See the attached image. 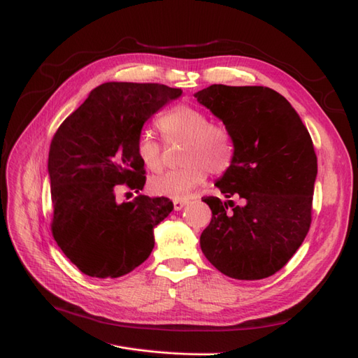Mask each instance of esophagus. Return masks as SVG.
<instances>
[{"label":"esophagus","instance_id":"obj_1","mask_svg":"<svg viewBox=\"0 0 358 358\" xmlns=\"http://www.w3.org/2000/svg\"><path fill=\"white\" fill-rule=\"evenodd\" d=\"M187 206V201L186 199H173V210L180 211Z\"/></svg>","mask_w":358,"mask_h":358}]
</instances>
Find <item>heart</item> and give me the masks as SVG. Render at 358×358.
<instances>
[{
  "label": "heart",
  "mask_w": 358,
  "mask_h": 358,
  "mask_svg": "<svg viewBox=\"0 0 358 358\" xmlns=\"http://www.w3.org/2000/svg\"><path fill=\"white\" fill-rule=\"evenodd\" d=\"M157 126L168 141H182L181 163L185 166L165 171L151 177V193L166 198H186L203 185L208 171L222 176L231 169L237 156V145L231 130L220 124H211L202 109L192 105H177L163 114ZM136 155L150 171L162 166V145L148 131H142L136 141Z\"/></svg>",
  "instance_id": "obj_1"
}]
</instances>
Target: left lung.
<instances>
[{
	"label": "left lung",
	"instance_id": "1",
	"mask_svg": "<svg viewBox=\"0 0 358 358\" xmlns=\"http://www.w3.org/2000/svg\"><path fill=\"white\" fill-rule=\"evenodd\" d=\"M195 97L236 139V160L216 186L224 198L243 199V206L202 199L213 213L201 234L202 253L232 279L268 278L310 228L318 173L312 138L289 101L271 88L214 84Z\"/></svg>",
	"mask_w": 358,
	"mask_h": 358
}]
</instances>
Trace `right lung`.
Wrapping results in <instances>:
<instances>
[{
	"label": "right lung",
	"mask_w": 358,
	"mask_h": 358,
	"mask_svg": "<svg viewBox=\"0 0 358 358\" xmlns=\"http://www.w3.org/2000/svg\"><path fill=\"white\" fill-rule=\"evenodd\" d=\"M181 93L162 84H101L54 135L48 159L50 229L59 249L84 274L120 278L155 248L152 229L172 211V202L139 195L120 203L115 189L144 187L138 136L145 121Z\"/></svg>",
	"instance_id": "1"
}]
</instances>
